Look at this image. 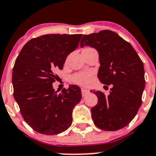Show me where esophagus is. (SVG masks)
<instances>
[{"label":"esophagus","mask_w":156,"mask_h":156,"mask_svg":"<svg viewBox=\"0 0 156 156\" xmlns=\"http://www.w3.org/2000/svg\"><path fill=\"white\" fill-rule=\"evenodd\" d=\"M89 93V90L87 89H84V88H81V94H82L83 97L86 96Z\"/></svg>","instance_id":"obj_1"}]
</instances>
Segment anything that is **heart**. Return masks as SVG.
Masks as SVG:
<instances>
[{
    "label": "heart",
    "mask_w": 156,
    "mask_h": 156,
    "mask_svg": "<svg viewBox=\"0 0 156 156\" xmlns=\"http://www.w3.org/2000/svg\"><path fill=\"white\" fill-rule=\"evenodd\" d=\"M93 77H94V75L92 72H81V73L72 75L71 77V81L83 87H88L92 82Z\"/></svg>",
    "instance_id": "b5f03b06"
}]
</instances>
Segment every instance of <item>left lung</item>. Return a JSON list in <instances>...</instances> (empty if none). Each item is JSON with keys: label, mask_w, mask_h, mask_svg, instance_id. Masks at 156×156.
Wrapping results in <instances>:
<instances>
[{"label": "left lung", "mask_w": 156, "mask_h": 156, "mask_svg": "<svg viewBox=\"0 0 156 156\" xmlns=\"http://www.w3.org/2000/svg\"><path fill=\"white\" fill-rule=\"evenodd\" d=\"M90 46L98 51L100 82L112 84L110 94L93 92L98 98L91 108L94 123L103 130H118L126 127L142 104L145 88L144 66L136 50L115 32L103 30L83 36L81 47Z\"/></svg>", "instance_id": "left-lung-1"}]
</instances>
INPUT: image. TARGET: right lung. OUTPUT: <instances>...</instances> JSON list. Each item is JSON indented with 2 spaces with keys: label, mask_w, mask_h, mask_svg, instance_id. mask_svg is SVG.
I'll return each mask as SVG.
<instances>
[{
  "label": "right lung",
  "mask_w": 156,
  "mask_h": 156,
  "mask_svg": "<svg viewBox=\"0 0 156 156\" xmlns=\"http://www.w3.org/2000/svg\"><path fill=\"white\" fill-rule=\"evenodd\" d=\"M82 34H49L24 45L12 69L13 97L25 122L38 133H60L71 126L72 110L81 99V88L70 85L57 94L53 88L56 69L78 48Z\"/></svg>",
  "instance_id": "obj_1"
}]
</instances>
